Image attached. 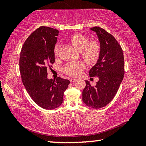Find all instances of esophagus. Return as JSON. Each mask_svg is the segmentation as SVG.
Masks as SVG:
<instances>
[{
	"label": "esophagus",
	"mask_w": 146,
	"mask_h": 146,
	"mask_svg": "<svg viewBox=\"0 0 146 146\" xmlns=\"http://www.w3.org/2000/svg\"><path fill=\"white\" fill-rule=\"evenodd\" d=\"M75 80H76V79H75V78H70V82H72V83H73L74 82H75Z\"/></svg>",
	"instance_id": "obj_1"
}]
</instances>
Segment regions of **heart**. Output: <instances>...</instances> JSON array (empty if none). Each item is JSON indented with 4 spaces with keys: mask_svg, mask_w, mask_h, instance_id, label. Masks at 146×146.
<instances>
[{
    "mask_svg": "<svg viewBox=\"0 0 146 146\" xmlns=\"http://www.w3.org/2000/svg\"><path fill=\"white\" fill-rule=\"evenodd\" d=\"M69 40L72 46L79 51H81V55L84 60L89 64L97 62L100 54V46L97 41H91L88 42V39L84 35L76 33L71 36ZM58 44H56L54 49L55 55H58ZM84 68V64L82 61L71 62L64 66L62 71L71 76H76L80 73Z\"/></svg>",
    "mask_w": 146,
    "mask_h": 146,
    "instance_id": "heart-1",
    "label": "heart"
}]
</instances>
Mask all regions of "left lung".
Returning <instances> with one entry per match:
<instances>
[{
    "mask_svg": "<svg viewBox=\"0 0 146 146\" xmlns=\"http://www.w3.org/2000/svg\"><path fill=\"white\" fill-rule=\"evenodd\" d=\"M90 29L97 33L100 54L89 73L90 76H97L98 81L93 87L85 80L82 101L88 107L99 109L108 104L117 94L124 75V59L122 49L114 36L100 27Z\"/></svg>",
    "mask_w": 146,
    "mask_h": 146,
    "instance_id": "1",
    "label": "left lung"
}]
</instances>
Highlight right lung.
I'll return each mask as SVG.
<instances>
[{"label":"right lung","mask_w":146,"mask_h":146,"mask_svg":"<svg viewBox=\"0 0 146 146\" xmlns=\"http://www.w3.org/2000/svg\"><path fill=\"white\" fill-rule=\"evenodd\" d=\"M59 31L40 26L26 39L20 55L22 81L36 104L45 110H54L64 100V93L70 81L58 77L48 78V68L55 62V49Z\"/></svg>","instance_id":"obj_1"}]
</instances>
